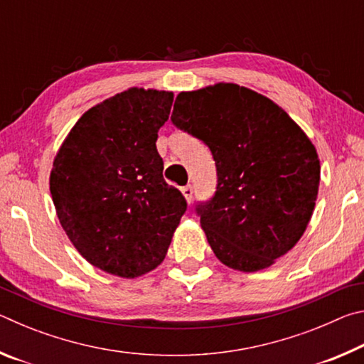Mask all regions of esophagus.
I'll list each match as a JSON object with an SVG mask.
<instances>
[{
    "label": "esophagus",
    "mask_w": 364,
    "mask_h": 364,
    "mask_svg": "<svg viewBox=\"0 0 364 364\" xmlns=\"http://www.w3.org/2000/svg\"><path fill=\"white\" fill-rule=\"evenodd\" d=\"M181 193H183L184 197H186V200L191 204V200H193V196H194V188L191 186V184H186V186L181 188Z\"/></svg>",
    "instance_id": "esophagus-1"
}]
</instances>
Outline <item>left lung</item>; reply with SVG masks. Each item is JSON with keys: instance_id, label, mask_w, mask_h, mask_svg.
Masks as SVG:
<instances>
[{"instance_id": "8db88e82", "label": "left lung", "mask_w": 364, "mask_h": 364, "mask_svg": "<svg viewBox=\"0 0 364 364\" xmlns=\"http://www.w3.org/2000/svg\"><path fill=\"white\" fill-rule=\"evenodd\" d=\"M171 122L213 156L217 191L196 213L218 260L249 273L287 254L306 230L319 186L316 149L297 123L234 83L180 93Z\"/></svg>"}]
</instances>
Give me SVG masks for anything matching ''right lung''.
Returning <instances> with one entry per match:
<instances>
[{
  "instance_id": "right-lung-1",
  "label": "right lung",
  "mask_w": 364,
  "mask_h": 364,
  "mask_svg": "<svg viewBox=\"0 0 364 364\" xmlns=\"http://www.w3.org/2000/svg\"><path fill=\"white\" fill-rule=\"evenodd\" d=\"M173 93L132 88L85 112L54 159L49 189L75 249L122 278L159 267L186 212L164 180L157 133Z\"/></svg>"
}]
</instances>
